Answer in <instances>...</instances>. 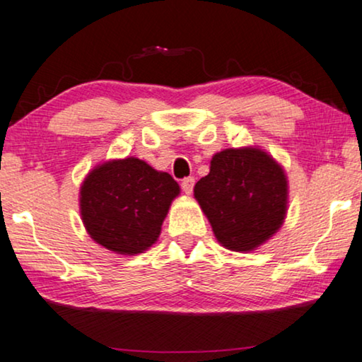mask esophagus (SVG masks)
<instances>
[{"instance_id":"34e87169","label":"esophagus","mask_w":362,"mask_h":362,"mask_svg":"<svg viewBox=\"0 0 362 362\" xmlns=\"http://www.w3.org/2000/svg\"><path fill=\"white\" fill-rule=\"evenodd\" d=\"M181 187H182V191L186 192V194H191L192 187H194V177H192V176L185 177V180L181 181Z\"/></svg>"}]
</instances>
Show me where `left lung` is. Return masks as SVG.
I'll return each mask as SVG.
<instances>
[{
    "label": "left lung",
    "instance_id": "obj_1",
    "mask_svg": "<svg viewBox=\"0 0 362 362\" xmlns=\"http://www.w3.org/2000/svg\"><path fill=\"white\" fill-rule=\"evenodd\" d=\"M286 194L284 170L259 148L217 153L194 186L217 240L237 252L254 250L280 229Z\"/></svg>",
    "mask_w": 362,
    "mask_h": 362
}]
</instances>
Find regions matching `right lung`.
Wrapping results in <instances>:
<instances>
[{
  "mask_svg": "<svg viewBox=\"0 0 362 362\" xmlns=\"http://www.w3.org/2000/svg\"><path fill=\"white\" fill-rule=\"evenodd\" d=\"M177 194L180 186L171 175L153 170L138 158L103 163L82 185L83 226L105 249L140 254L156 242Z\"/></svg>",
  "mask_w": 362,
  "mask_h": 362,
  "instance_id": "obj_1",
  "label": "right lung"
}]
</instances>
